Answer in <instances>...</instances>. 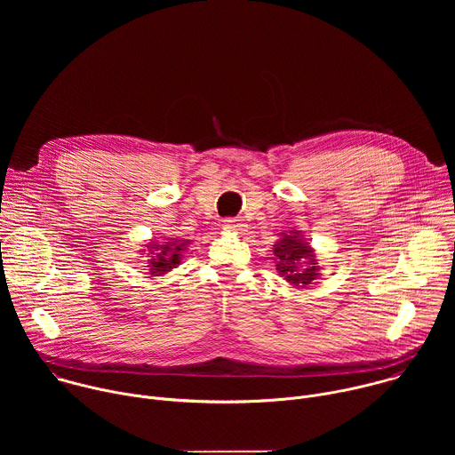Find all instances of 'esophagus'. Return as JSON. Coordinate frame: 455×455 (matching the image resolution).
Listing matches in <instances>:
<instances>
[{
	"label": "esophagus",
	"mask_w": 455,
	"mask_h": 455,
	"mask_svg": "<svg viewBox=\"0 0 455 455\" xmlns=\"http://www.w3.org/2000/svg\"><path fill=\"white\" fill-rule=\"evenodd\" d=\"M223 227H225V228H230V230H237V228L241 227V223H239V220H225V221H223Z\"/></svg>",
	"instance_id": "esophagus-1"
}]
</instances>
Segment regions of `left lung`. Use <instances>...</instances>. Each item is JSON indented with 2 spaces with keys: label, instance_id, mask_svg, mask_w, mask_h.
<instances>
[{
  "label": "left lung",
  "instance_id": "obj_1",
  "mask_svg": "<svg viewBox=\"0 0 455 455\" xmlns=\"http://www.w3.org/2000/svg\"><path fill=\"white\" fill-rule=\"evenodd\" d=\"M274 246L277 270L286 277L288 283L295 286H306L318 275L313 250L307 248L300 239H297V235H284Z\"/></svg>",
  "mask_w": 455,
  "mask_h": 455
}]
</instances>
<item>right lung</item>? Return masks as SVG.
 Returning a JSON list of instances; mask_svg holds the SVG:
<instances>
[{
    "label": "right lung",
    "instance_id": "right-lung-1",
    "mask_svg": "<svg viewBox=\"0 0 455 455\" xmlns=\"http://www.w3.org/2000/svg\"><path fill=\"white\" fill-rule=\"evenodd\" d=\"M187 244V241H169L167 244H156L153 246L155 250H151V255H148L149 259V270L151 274L162 275L165 272H169L174 265H178L180 261V253L183 250V246Z\"/></svg>",
    "mask_w": 455,
    "mask_h": 455
}]
</instances>
